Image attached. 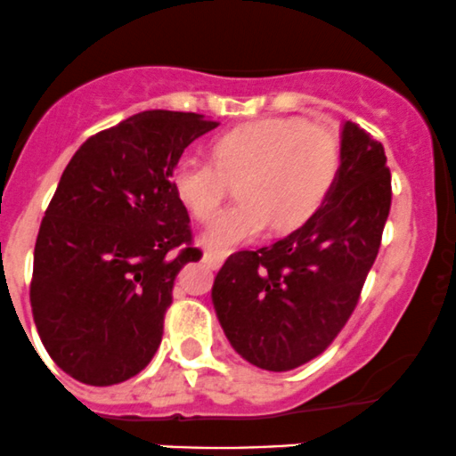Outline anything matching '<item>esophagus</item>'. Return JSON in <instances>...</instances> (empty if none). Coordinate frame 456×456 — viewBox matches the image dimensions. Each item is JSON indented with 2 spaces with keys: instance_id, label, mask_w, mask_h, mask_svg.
Listing matches in <instances>:
<instances>
[{
  "instance_id": "esophagus-1",
  "label": "esophagus",
  "mask_w": 456,
  "mask_h": 456,
  "mask_svg": "<svg viewBox=\"0 0 456 456\" xmlns=\"http://www.w3.org/2000/svg\"><path fill=\"white\" fill-rule=\"evenodd\" d=\"M224 261H226V256H224V254H219V252H213V249H207V252L202 254V263L210 269H219V267H222Z\"/></svg>"
}]
</instances>
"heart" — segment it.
<instances>
[{"label":"heart","instance_id":"obj_1","mask_svg":"<svg viewBox=\"0 0 456 456\" xmlns=\"http://www.w3.org/2000/svg\"><path fill=\"white\" fill-rule=\"evenodd\" d=\"M217 160L187 151L171 169L175 198L198 219H210L226 198L228 178H240L234 208L202 230L217 252L256 241L276 224L293 230L324 204L339 171V143L330 130L300 117H269L237 126L215 141Z\"/></svg>","mask_w":456,"mask_h":456}]
</instances>
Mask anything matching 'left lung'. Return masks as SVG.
Instances as JSON below:
<instances>
[{
	"instance_id": "left-lung-1",
	"label": "left lung",
	"mask_w": 456,
	"mask_h": 456,
	"mask_svg": "<svg viewBox=\"0 0 456 456\" xmlns=\"http://www.w3.org/2000/svg\"><path fill=\"white\" fill-rule=\"evenodd\" d=\"M339 171L320 208L281 241L232 254L215 276L230 346L269 371L305 365L332 344L359 302L391 207L385 148L346 121Z\"/></svg>"
}]
</instances>
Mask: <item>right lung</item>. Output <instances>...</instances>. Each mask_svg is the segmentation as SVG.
Listing matches in <instances>:
<instances>
[{
  "label": "right lung",
  "instance_id": "obj_1",
  "mask_svg": "<svg viewBox=\"0 0 456 456\" xmlns=\"http://www.w3.org/2000/svg\"><path fill=\"white\" fill-rule=\"evenodd\" d=\"M217 126L198 112H139L86 139L62 171L34 246L30 305L71 379L124 383L159 350L175 276L202 256L171 169Z\"/></svg>",
  "mask_w": 456,
  "mask_h": 456
}]
</instances>
